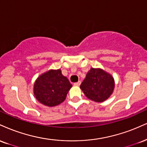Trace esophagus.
<instances>
[{"instance_id": "obj_1", "label": "esophagus", "mask_w": 147, "mask_h": 147, "mask_svg": "<svg viewBox=\"0 0 147 147\" xmlns=\"http://www.w3.org/2000/svg\"><path fill=\"white\" fill-rule=\"evenodd\" d=\"M80 84H81V81H79L78 82L75 83V84H74V86H80Z\"/></svg>"}]
</instances>
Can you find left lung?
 <instances>
[{
  "label": "left lung",
  "mask_w": 147,
  "mask_h": 147,
  "mask_svg": "<svg viewBox=\"0 0 147 147\" xmlns=\"http://www.w3.org/2000/svg\"><path fill=\"white\" fill-rule=\"evenodd\" d=\"M84 94L95 102H102L109 98L114 88V81L109 74L98 68H91L81 83Z\"/></svg>",
  "instance_id": "8db88e82"
}]
</instances>
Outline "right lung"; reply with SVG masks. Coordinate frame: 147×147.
I'll return each instance as SVG.
<instances>
[{"label":"right lung","instance_id":"right-lung-1","mask_svg":"<svg viewBox=\"0 0 147 147\" xmlns=\"http://www.w3.org/2000/svg\"><path fill=\"white\" fill-rule=\"evenodd\" d=\"M72 86L68 79L62 75L60 69L51 70L42 74L35 81L34 94L42 104L53 107L66 99Z\"/></svg>","mask_w":147,"mask_h":147}]
</instances>
